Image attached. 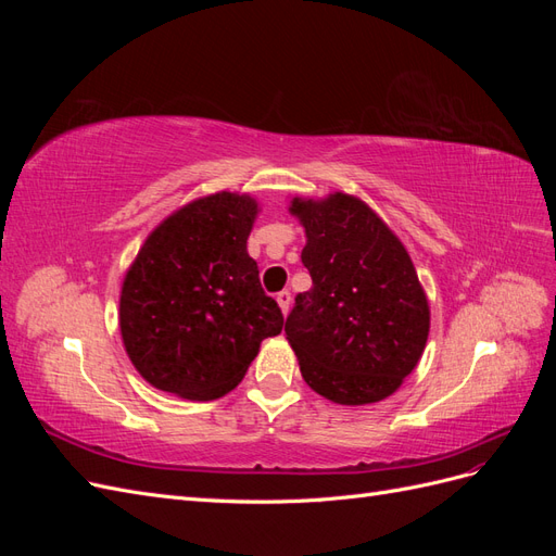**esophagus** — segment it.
<instances>
[{
    "label": "esophagus",
    "mask_w": 556,
    "mask_h": 556,
    "mask_svg": "<svg viewBox=\"0 0 556 556\" xmlns=\"http://www.w3.org/2000/svg\"><path fill=\"white\" fill-rule=\"evenodd\" d=\"M276 301H278L280 311H282L285 315H288L290 304H292V294H290V290H282V292H278V294H276Z\"/></svg>",
    "instance_id": "34e87169"
}]
</instances>
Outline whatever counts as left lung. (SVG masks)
Masks as SVG:
<instances>
[{
    "mask_svg": "<svg viewBox=\"0 0 556 556\" xmlns=\"http://www.w3.org/2000/svg\"><path fill=\"white\" fill-rule=\"evenodd\" d=\"M313 288L294 299L285 333L311 390L341 406L394 394L422 357L429 301L413 260L362 199L294 197Z\"/></svg>",
    "mask_w": 556,
    "mask_h": 556,
    "instance_id": "left-lung-1",
    "label": "left lung"
}]
</instances>
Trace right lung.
I'll list each match as a JSON object with an SVG mask.
<instances>
[{"mask_svg": "<svg viewBox=\"0 0 556 556\" xmlns=\"http://www.w3.org/2000/svg\"><path fill=\"white\" fill-rule=\"evenodd\" d=\"M257 211L237 192L194 199L150 231L131 262L121 333L134 368L157 390L220 399L243 380L260 343L282 331L248 255Z\"/></svg>", "mask_w": 556, "mask_h": 556, "instance_id": "add662e5", "label": "right lung"}]
</instances>
